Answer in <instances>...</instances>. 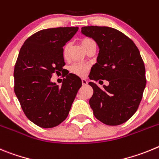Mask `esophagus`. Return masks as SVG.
<instances>
[{"mask_svg":"<svg viewBox=\"0 0 159 159\" xmlns=\"http://www.w3.org/2000/svg\"><path fill=\"white\" fill-rule=\"evenodd\" d=\"M81 82H82L83 85H86L87 84H88V81H87L86 79H85V78H82V79H81Z\"/></svg>","mask_w":159,"mask_h":159,"instance_id":"obj_1","label":"esophagus"}]
</instances>
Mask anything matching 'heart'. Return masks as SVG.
I'll return each instance as SVG.
<instances>
[{
  "instance_id": "heart-1",
  "label": "heart",
  "mask_w": 159,
  "mask_h": 159,
  "mask_svg": "<svg viewBox=\"0 0 159 159\" xmlns=\"http://www.w3.org/2000/svg\"><path fill=\"white\" fill-rule=\"evenodd\" d=\"M93 41L91 39L89 38H85L83 39L82 41H81V44L82 46L85 45L88 43ZM68 48H69V44H66V45L63 48V55L64 57H66L67 55V52H68ZM90 69V66L88 63H84V62H77V63H74V65L71 66L70 67V71L73 74H76L78 76L80 77H85L86 76L87 74L89 73Z\"/></svg>"
}]
</instances>
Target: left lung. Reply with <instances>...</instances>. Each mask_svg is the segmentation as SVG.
<instances>
[{
    "label": "left lung",
    "instance_id": "left-lung-1",
    "mask_svg": "<svg viewBox=\"0 0 159 159\" xmlns=\"http://www.w3.org/2000/svg\"><path fill=\"white\" fill-rule=\"evenodd\" d=\"M81 33L92 38L100 49L89 77L109 82L104 89L89 82L93 89L89 105L94 116L107 125L124 124L137 111L146 87L145 66L139 51L131 39L115 28L83 27Z\"/></svg>",
    "mask_w": 159,
    "mask_h": 159
}]
</instances>
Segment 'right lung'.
<instances>
[{
  "mask_svg": "<svg viewBox=\"0 0 159 159\" xmlns=\"http://www.w3.org/2000/svg\"><path fill=\"white\" fill-rule=\"evenodd\" d=\"M78 27L43 29L27 39L14 68V91L30 120L43 128L56 127L66 120L81 80L69 74L62 86L51 81L55 72L63 70V47Z\"/></svg>",
  "mask_w": 159,
  "mask_h": 159,
  "instance_id": "right-lung-1",
  "label": "right lung"
}]
</instances>
